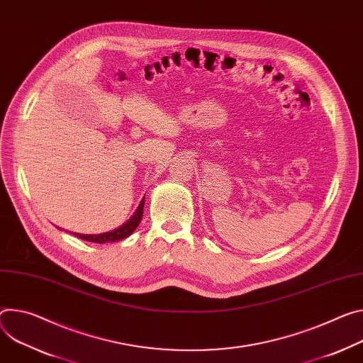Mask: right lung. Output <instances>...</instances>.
I'll return each mask as SVG.
<instances>
[{"mask_svg":"<svg viewBox=\"0 0 363 363\" xmlns=\"http://www.w3.org/2000/svg\"><path fill=\"white\" fill-rule=\"evenodd\" d=\"M143 207H145V199L140 201L135 214L131 216L123 225L111 230V232L100 233V235H81V233H74V232L72 233H74V236H77L82 240H86V242H92V243H108V242H117V240L125 239L138 228V225L143 217Z\"/></svg>","mask_w":363,"mask_h":363,"instance_id":"1","label":"right lung"}]
</instances>
